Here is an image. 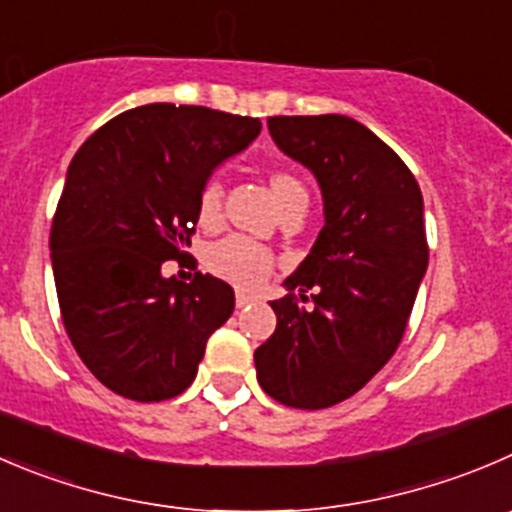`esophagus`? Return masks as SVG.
Instances as JSON below:
<instances>
[{"mask_svg": "<svg viewBox=\"0 0 512 512\" xmlns=\"http://www.w3.org/2000/svg\"><path fill=\"white\" fill-rule=\"evenodd\" d=\"M252 302H255V297L245 295V292H237V297H235L237 307H247V305H252Z\"/></svg>", "mask_w": 512, "mask_h": 512, "instance_id": "esophagus-1", "label": "esophagus"}]
</instances>
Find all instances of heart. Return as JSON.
Here are the masks:
<instances>
[{
    "mask_svg": "<svg viewBox=\"0 0 512 512\" xmlns=\"http://www.w3.org/2000/svg\"><path fill=\"white\" fill-rule=\"evenodd\" d=\"M270 190L275 197L277 207L287 210L292 205L307 207V190L292 172H272ZM222 220V185L217 180H210L200 192L197 200V222L205 230H215ZM207 267L215 272L222 280L232 282V285L242 287V290H252L260 285L267 275L272 272V255L257 242L247 240V237H225V240L215 242L207 250Z\"/></svg>",
    "mask_w": 512,
    "mask_h": 512,
    "instance_id": "obj_1",
    "label": "heart"
}]
</instances>
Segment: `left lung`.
Listing matches in <instances>:
<instances>
[{"mask_svg": "<svg viewBox=\"0 0 512 512\" xmlns=\"http://www.w3.org/2000/svg\"><path fill=\"white\" fill-rule=\"evenodd\" d=\"M275 145L315 175L325 225L272 300L277 327L255 350L277 403L320 410L365 388L403 340L428 270L423 195L413 172L345 114L267 119ZM313 290L312 308L301 305Z\"/></svg>", "mask_w": 512, "mask_h": 512, "instance_id": "left-lung-1", "label": "left lung"}]
</instances>
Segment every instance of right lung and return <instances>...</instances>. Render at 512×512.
Returning <instances> with one entry per match:
<instances>
[{
  "label": "right lung",
  "mask_w": 512,
  "mask_h": 512,
  "mask_svg": "<svg viewBox=\"0 0 512 512\" xmlns=\"http://www.w3.org/2000/svg\"><path fill=\"white\" fill-rule=\"evenodd\" d=\"M255 117L142 104L99 127L69 162L49 235L64 330L104 388L137 403L185 393L212 332L235 310L225 280L182 265L212 172L247 150Z\"/></svg>",
  "instance_id": "obj_1"
}]
</instances>
